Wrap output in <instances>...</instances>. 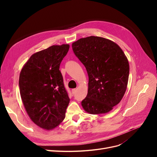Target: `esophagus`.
Returning a JSON list of instances; mask_svg holds the SVG:
<instances>
[{
  "mask_svg": "<svg viewBox=\"0 0 157 157\" xmlns=\"http://www.w3.org/2000/svg\"><path fill=\"white\" fill-rule=\"evenodd\" d=\"M76 92H77V89H76V88H74V89L72 90V93H73V94H75L76 93Z\"/></svg>",
  "mask_w": 157,
  "mask_h": 157,
  "instance_id": "34e87169",
  "label": "esophagus"
}]
</instances>
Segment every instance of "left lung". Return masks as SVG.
Masks as SVG:
<instances>
[{
  "label": "left lung",
  "mask_w": 157,
  "mask_h": 157,
  "mask_svg": "<svg viewBox=\"0 0 157 157\" xmlns=\"http://www.w3.org/2000/svg\"><path fill=\"white\" fill-rule=\"evenodd\" d=\"M75 56L88 75L84 111L93 115L107 113L121 101L129 77L128 59L119 46L103 37L90 36L72 44Z\"/></svg>",
  "instance_id": "1"
}]
</instances>
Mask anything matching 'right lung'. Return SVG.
<instances>
[{"label": "right lung", "mask_w": 157, "mask_h": 157, "mask_svg": "<svg viewBox=\"0 0 157 157\" xmlns=\"http://www.w3.org/2000/svg\"><path fill=\"white\" fill-rule=\"evenodd\" d=\"M69 44L53 45L33 54L23 66L19 78L20 95L31 121L49 130L65 117L70 99L59 65Z\"/></svg>", "instance_id": "right-lung-1"}]
</instances>
